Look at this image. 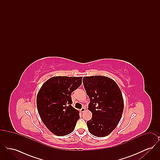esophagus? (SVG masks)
Here are the masks:
<instances>
[{"instance_id":"obj_1","label":"esophagus","mask_w":160,"mask_h":160,"mask_svg":"<svg viewBox=\"0 0 160 160\" xmlns=\"http://www.w3.org/2000/svg\"><path fill=\"white\" fill-rule=\"evenodd\" d=\"M85 110H86V108H85V107H82V108H81V110H80L81 112H82V113H83V112H84Z\"/></svg>"}]
</instances>
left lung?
<instances>
[{
    "instance_id": "8db88e82",
    "label": "left lung",
    "mask_w": 160,
    "mask_h": 160,
    "mask_svg": "<svg viewBox=\"0 0 160 160\" xmlns=\"http://www.w3.org/2000/svg\"><path fill=\"white\" fill-rule=\"evenodd\" d=\"M83 82L90 99L88 109L92 113L87 122L88 130L96 137H106L116 128L122 117V92L114 80L107 77H84Z\"/></svg>"
}]
</instances>
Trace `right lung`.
<instances>
[{
    "instance_id": "1",
    "label": "right lung",
    "mask_w": 160,
    "mask_h": 160,
    "mask_svg": "<svg viewBox=\"0 0 160 160\" xmlns=\"http://www.w3.org/2000/svg\"><path fill=\"white\" fill-rule=\"evenodd\" d=\"M82 77H53L38 92V113L46 127L54 134L63 136L72 132L80 118L71 106V93L82 83Z\"/></svg>"
}]
</instances>
